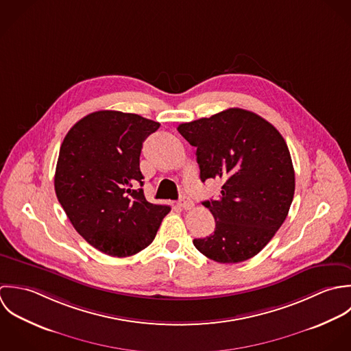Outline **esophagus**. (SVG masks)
I'll return each mask as SVG.
<instances>
[{"label": "esophagus", "instance_id": "esophagus-1", "mask_svg": "<svg viewBox=\"0 0 351 351\" xmlns=\"http://www.w3.org/2000/svg\"><path fill=\"white\" fill-rule=\"evenodd\" d=\"M179 206L182 208V209H184V210H191L193 208H194V202L189 198V197H182L180 198V201H179Z\"/></svg>", "mask_w": 351, "mask_h": 351}]
</instances>
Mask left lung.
<instances>
[{"label": "left lung", "instance_id": "8db88e82", "mask_svg": "<svg viewBox=\"0 0 351 351\" xmlns=\"http://www.w3.org/2000/svg\"><path fill=\"white\" fill-rule=\"evenodd\" d=\"M178 132L197 147L201 180L223 182L217 201L202 202L215 228L210 236L194 239L195 248L218 263L255 256L280 229L294 195V169L283 137L243 108L182 123Z\"/></svg>", "mask_w": 351, "mask_h": 351}]
</instances>
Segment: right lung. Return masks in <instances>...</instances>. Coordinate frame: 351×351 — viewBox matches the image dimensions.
<instances>
[{"instance_id":"right-lung-1","label":"right lung","mask_w":351,"mask_h":351,"mask_svg":"<svg viewBox=\"0 0 351 351\" xmlns=\"http://www.w3.org/2000/svg\"><path fill=\"white\" fill-rule=\"evenodd\" d=\"M160 128L137 114L96 111L80 119L61 145L57 198L74 229L110 256L146 248L171 208L146 201L140 171L142 143Z\"/></svg>"}]
</instances>
